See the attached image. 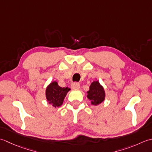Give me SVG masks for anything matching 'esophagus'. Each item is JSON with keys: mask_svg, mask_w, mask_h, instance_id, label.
I'll return each mask as SVG.
<instances>
[{"mask_svg": "<svg viewBox=\"0 0 152 152\" xmlns=\"http://www.w3.org/2000/svg\"><path fill=\"white\" fill-rule=\"evenodd\" d=\"M71 86H72V88L73 89H79L80 88V85L77 83H73V84L71 85Z\"/></svg>", "mask_w": 152, "mask_h": 152, "instance_id": "obj_1", "label": "esophagus"}]
</instances>
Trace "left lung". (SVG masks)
Listing matches in <instances>:
<instances>
[{
    "instance_id": "left-lung-1",
    "label": "left lung",
    "mask_w": 152,
    "mask_h": 152,
    "mask_svg": "<svg viewBox=\"0 0 152 152\" xmlns=\"http://www.w3.org/2000/svg\"><path fill=\"white\" fill-rule=\"evenodd\" d=\"M88 99L91 100V104L94 106H98L105 100L106 92L104 88L98 80H94L90 86L89 91L86 92Z\"/></svg>"
}]
</instances>
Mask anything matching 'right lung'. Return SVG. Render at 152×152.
I'll return each mask as SVG.
<instances>
[{
  "mask_svg": "<svg viewBox=\"0 0 152 152\" xmlns=\"http://www.w3.org/2000/svg\"><path fill=\"white\" fill-rule=\"evenodd\" d=\"M68 87H60L58 82L52 81L46 88V98L48 104L54 107H58L62 105L65 97L70 91Z\"/></svg>",
  "mask_w": 152,
  "mask_h": 152,
  "instance_id": "1",
  "label": "right lung"
}]
</instances>
